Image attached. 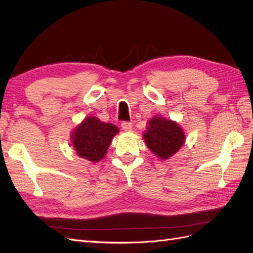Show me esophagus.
Returning <instances> with one entry per match:
<instances>
[{
  "instance_id": "34e87169",
  "label": "esophagus",
  "mask_w": 253,
  "mask_h": 253,
  "mask_svg": "<svg viewBox=\"0 0 253 253\" xmlns=\"http://www.w3.org/2000/svg\"><path fill=\"white\" fill-rule=\"evenodd\" d=\"M122 128H123V130H125V131H130L131 128H132V123L123 122L122 123Z\"/></svg>"
}]
</instances>
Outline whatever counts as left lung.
Instances as JSON below:
<instances>
[{"mask_svg":"<svg viewBox=\"0 0 253 253\" xmlns=\"http://www.w3.org/2000/svg\"><path fill=\"white\" fill-rule=\"evenodd\" d=\"M147 147L159 158L166 160L181 148L185 135L178 124L161 117H153L143 133Z\"/></svg>","mask_w":253,"mask_h":253,"instance_id":"1","label":"left lung"}]
</instances>
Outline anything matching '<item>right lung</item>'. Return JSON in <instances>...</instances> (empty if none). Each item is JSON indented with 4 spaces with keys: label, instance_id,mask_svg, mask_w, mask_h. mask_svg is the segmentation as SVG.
Masks as SVG:
<instances>
[{
    "label": "right lung",
    "instance_id": "1",
    "mask_svg": "<svg viewBox=\"0 0 253 253\" xmlns=\"http://www.w3.org/2000/svg\"><path fill=\"white\" fill-rule=\"evenodd\" d=\"M117 132L116 126L89 116L72 133V142L80 158L98 162L104 158L112 138Z\"/></svg>",
    "mask_w": 253,
    "mask_h": 253
}]
</instances>
